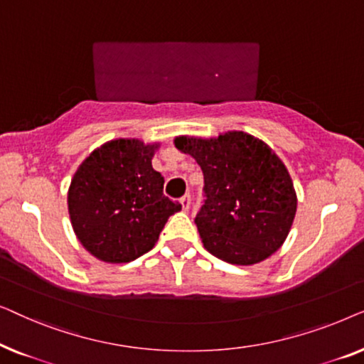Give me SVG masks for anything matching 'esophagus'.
I'll list each match as a JSON object with an SVG mask.
<instances>
[{"label":"esophagus","mask_w":364,"mask_h":364,"mask_svg":"<svg viewBox=\"0 0 364 364\" xmlns=\"http://www.w3.org/2000/svg\"><path fill=\"white\" fill-rule=\"evenodd\" d=\"M181 203H182V210L183 212L191 210V193H186V196L181 198Z\"/></svg>","instance_id":"obj_1"}]
</instances>
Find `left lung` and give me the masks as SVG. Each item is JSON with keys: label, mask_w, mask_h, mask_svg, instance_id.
<instances>
[{"label": "left lung", "mask_w": 364, "mask_h": 364, "mask_svg": "<svg viewBox=\"0 0 364 364\" xmlns=\"http://www.w3.org/2000/svg\"><path fill=\"white\" fill-rule=\"evenodd\" d=\"M173 144L203 172L205 202L196 225L207 252L243 267L272 257L296 213L293 181L273 149L242 131L210 139L178 136Z\"/></svg>", "instance_id": "1"}]
</instances>
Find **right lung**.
Segmentation results:
<instances>
[{"label":"right lung","instance_id":"obj_1","mask_svg":"<svg viewBox=\"0 0 364 364\" xmlns=\"http://www.w3.org/2000/svg\"><path fill=\"white\" fill-rule=\"evenodd\" d=\"M161 144L114 139L94 149L74 173L68 210L81 245L106 263H127L152 250L182 205L164 196L152 168Z\"/></svg>","mask_w":364,"mask_h":364}]
</instances>
